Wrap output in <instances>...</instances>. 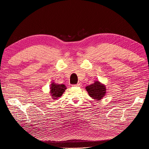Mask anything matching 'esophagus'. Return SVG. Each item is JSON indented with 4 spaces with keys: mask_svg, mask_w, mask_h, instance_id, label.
<instances>
[{
    "mask_svg": "<svg viewBox=\"0 0 149 149\" xmlns=\"http://www.w3.org/2000/svg\"><path fill=\"white\" fill-rule=\"evenodd\" d=\"M81 86V84L80 83H78V84H76L72 85V86H73V87H78V86Z\"/></svg>",
    "mask_w": 149,
    "mask_h": 149,
    "instance_id": "obj_1",
    "label": "esophagus"
}]
</instances>
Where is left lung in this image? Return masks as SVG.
I'll use <instances>...</instances> for the list:
<instances>
[{"label": "left lung", "instance_id": "1", "mask_svg": "<svg viewBox=\"0 0 149 149\" xmlns=\"http://www.w3.org/2000/svg\"><path fill=\"white\" fill-rule=\"evenodd\" d=\"M90 97L95 100L100 101L105 96L106 93V86L100 81H95L93 84L86 87Z\"/></svg>", "mask_w": 149, "mask_h": 149}]
</instances>
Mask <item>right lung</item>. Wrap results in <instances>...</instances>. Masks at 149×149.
I'll use <instances>...</instances> for the list:
<instances>
[{"instance_id": "add662e5", "label": "right lung", "mask_w": 149, "mask_h": 149, "mask_svg": "<svg viewBox=\"0 0 149 149\" xmlns=\"http://www.w3.org/2000/svg\"><path fill=\"white\" fill-rule=\"evenodd\" d=\"M65 89H66L65 85L52 83L50 87V94L53 100L61 97L65 91Z\"/></svg>"}]
</instances>
